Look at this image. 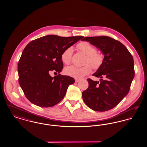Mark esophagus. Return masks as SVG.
Here are the masks:
<instances>
[{
    "label": "esophagus",
    "instance_id": "obj_1",
    "mask_svg": "<svg viewBox=\"0 0 147 147\" xmlns=\"http://www.w3.org/2000/svg\"><path fill=\"white\" fill-rule=\"evenodd\" d=\"M75 81H76V83H78V82H79L80 81V80H79V79H75Z\"/></svg>",
    "mask_w": 147,
    "mask_h": 147
}]
</instances>
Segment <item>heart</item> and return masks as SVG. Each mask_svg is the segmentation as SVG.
I'll list each match as a JSON object with an SVG mask.
<instances>
[{
  "mask_svg": "<svg viewBox=\"0 0 147 147\" xmlns=\"http://www.w3.org/2000/svg\"><path fill=\"white\" fill-rule=\"evenodd\" d=\"M78 49L86 56L85 57L84 63L86 64L82 67H78L76 65H70L64 68V73L71 77L80 79L84 76L89 74L91 71L92 67L94 69H99L104 62L103 56L97 52L96 49L88 42H82L77 45ZM73 53V48L70 46L63 51L61 59L65 64L70 63Z\"/></svg>",
  "mask_w": 147,
  "mask_h": 147,
  "instance_id": "1",
  "label": "heart"
}]
</instances>
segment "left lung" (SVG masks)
Masks as SVG:
<instances>
[{"mask_svg": "<svg viewBox=\"0 0 147 147\" xmlns=\"http://www.w3.org/2000/svg\"><path fill=\"white\" fill-rule=\"evenodd\" d=\"M82 41L90 42L104 55L102 65L92 75L100 78V82L87 79L89 86L82 92L84 102L94 111L110 110L129 91L134 77L133 57L121 42L109 36L86 37Z\"/></svg>", "mask_w": 147, "mask_h": 147, "instance_id": "obj_1", "label": "left lung"}]
</instances>
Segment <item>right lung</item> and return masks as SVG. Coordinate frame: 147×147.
Returning a JSON list of instances; mask_svg holds the SVG:
<instances>
[{
	"instance_id": "obj_1",
	"label": "right lung",
	"mask_w": 147,
	"mask_h": 147,
	"mask_svg": "<svg viewBox=\"0 0 147 147\" xmlns=\"http://www.w3.org/2000/svg\"><path fill=\"white\" fill-rule=\"evenodd\" d=\"M83 36L61 37L47 35L30 42L18 63L19 82L28 100L35 105L49 107L63 99L73 78L59 74L63 68L61 55ZM53 71L59 74L52 77Z\"/></svg>"
}]
</instances>
